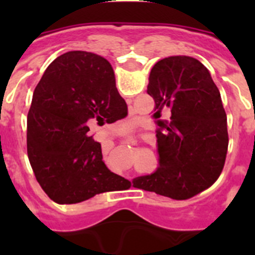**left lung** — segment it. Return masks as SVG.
<instances>
[{"label":"left lung","instance_id":"1","mask_svg":"<svg viewBox=\"0 0 255 255\" xmlns=\"http://www.w3.org/2000/svg\"><path fill=\"white\" fill-rule=\"evenodd\" d=\"M147 93L154 100L158 168L135 177L132 186L172 199H188L213 184L222 172L229 134L218 88L197 58L171 56L149 74ZM170 109L168 121L162 111Z\"/></svg>","mask_w":255,"mask_h":255}]
</instances>
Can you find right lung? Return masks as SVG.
<instances>
[{
    "label": "right lung",
    "instance_id": "1",
    "mask_svg": "<svg viewBox=\"0 0 255 255\" xmlns=\"http://www.w3.org/2000/svg\"><path fill=\"white\" fill-rule=\"evenodd\" d=\"M128 115L111 64L102 56L70 51L47 67L28 112L26 148L35 179L58 204H75L130 181L108 170L89 125Z\"/></svg>",
    "mask_w": 255,
    "mask_h": 255
}]
</instances>
